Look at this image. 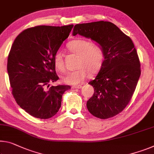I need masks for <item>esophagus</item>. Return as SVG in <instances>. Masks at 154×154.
Masks as SVG:
<instances>
[{
  "instance_id": "1",
  "label": "esophagus",
  "mask_w": 154,
  "mask_h": 154,
  "mask_svg": "<svg viewBox=\"0 0 154 154\" xmlns=\"http://www.w3.org/2000/svg\"><path fill=\"white\" fill-rule=\"evenodd\" d=\"M72 88L73 89H80L82 88V85H78V86H72Z\"/></svg>"
}]
</instances>
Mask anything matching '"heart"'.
Instances as JSON below:
<instances>
[{"mask_svg": "<svg viewBox=\"0 0 154 154\" xmlns=\"http://www.w3.org/2000/svg\"><path fill=\"white\" fill-rule=\"evenodd\" d=\"M68 50L78 55L77 69L69 72L63 78V81L68 84L76 85L82 82L90 74L98 72L103 64L105 55L102 47L98 44L82 38L72 40L67 44ZM53 62L55 68L64 72L65 67L63 55L57 51L54 55Z\"/></svg>", "mask_w": 154, "mask_h": 154, "instance_id": "b5f03b06", "label": "heart"}]
</instances>
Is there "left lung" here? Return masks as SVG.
<instances>
[{"instance_id": "1", "label": "left lung", "mask_w": 154, "mask_h": 154, "mask_svg": "<svg viewBox=\"0 0 154 154\" xmlns=\"http://www.w3.org/2000/svg\"><path fill=\"white\" fill-rule=\"evenodd\" d=\"M77 34L98 43L105 55L98 75L88 83L94 91L87 108L97 118H111L125 109L135 91L141 72L137 51L131 38L110 22L77 24L72 35Z\"/></svg>"}]
</instances>
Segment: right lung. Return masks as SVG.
Instances as JSON below:
<instances>
[{
	"mask_svg": "<svg viewBox=\"0 0 154 154\" xmlns=\"http://www.w3.org/2000/svg\"><path fill=\"white\" fill-rule=\"evenodd\" d=\"M73 24L37 26L17 36L7 60L12 94L16 103L30 115L49 119L59 111L62 95L70 86L49 87L59 79L54 55L66 39Z\"/></svg>",
	"mask_w": 154,
	"mask_h": 154,
	"instance_id": "add662e5",
	"label": "right lung"
}]
</instances>
